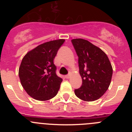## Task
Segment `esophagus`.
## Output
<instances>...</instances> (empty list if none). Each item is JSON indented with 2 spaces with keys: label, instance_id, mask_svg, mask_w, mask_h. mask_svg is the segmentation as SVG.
Segmentation results:
<instances>
[{
  "label": "esophagus",
  "instance_id": "obj_1",
  "mask_svg": "<svg viewBox=\"0 0 132 132\" xmlns=\"http://www.w3.org/2000/svg\"><path fill=\"white\" fill-rule=\"evenodd\" d=\"M69 77H70L69 75H65V78H66V79H69Z\"/></svg>",
  "mask_w": 132,
  "mask_h": 132
}]
</instances>
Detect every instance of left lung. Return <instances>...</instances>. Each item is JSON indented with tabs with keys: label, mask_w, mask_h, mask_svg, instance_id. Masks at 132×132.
I'll return each mask as SVG.
<instances>
[{
	"label": "left lung",
	"mask_w": 132,
	"mask_h": 132,
	"mask_svg": "<svg viewBox=\"0 0 132 132\" xmlns=\"http://www.w3.org/2000/svg\"><path fill=\"white\" fill-rule=\"evenodd\" d=\"M78 56L82 85L75 94L82 101H94L106 93L111 82L112 67L108 56L101 49L83 39L71 40Z\"/></svg>",
	"instance_id": "1"
}]
</instances>
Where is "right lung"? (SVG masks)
<instances>
[{
    "mask_svg": "<svg viewBox=\"0 0 132 132\" xmlns=\"http://www.w3.org/2000/svg\"><path fill=\"white\" fill-rule=\"evenodd\" d=\"M64 42L60 39L41 44L22 59L18 73L21 84L36 100L47 101L57 94L62 79L56 74L53 59Z\"/></svg>",
    "mask_w": 132,
    "mask_h": 132,
    "instance_id": "obj_1",
    "label": "right lung"
}]
</instances>
